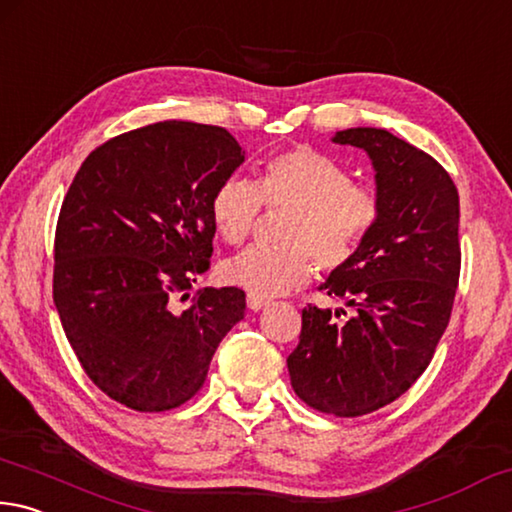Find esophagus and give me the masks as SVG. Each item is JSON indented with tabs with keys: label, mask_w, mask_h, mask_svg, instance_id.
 <instances>
[{
	"label": "esophagus",
	"mask_w": 512,
	"mask_h": 512,
	"mask_svg": "<svg viewBox=\"0 0 512 512\" xmlns=\"http://www.w3.org/2000/svg\"><path fill=\"white\" fill-rule=\"evenodd\" d=\"M267 299H263V297H254V294H249L247 297V308L251 310V312H258V310H263L265 306H267Z\"/></svg>",
	"instance_id": "obj_1"
}]
</instances>
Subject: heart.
<instances>
[{
	"label": "heart",
	"instance_id": "obj_1",
	"mask_svg": "<svg viewBox=\"0 0 512 512\" xmlns=\"http://www.w3.org/2000/svg\"><path fill=\"white\" fill-rule=\"evenodd\" d=\"M263 202L290 209L279 247H249L220 267L222 281L254 297L272 299L299 288L324 267L344 265L378 222L380 204L369 188L353 184L335 159L312 148H292L270 157L258 186L229 177L211 197V222L224 242L238 245L254 229Z\"/></svg>",
	"mask_w": 512,
	"mask_h": 512
}]
</instances>
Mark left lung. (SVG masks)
<instances>
[{
  "label": "left lung",
  "instance_id": "1",
  "mask_svg": "<svg viewBox=\"0 0 512 512\" xmlns=\"http://www.w3.org/2000/svg\"><path fill=\"white\" fill-rule=\"evenodd\" d=\"M333 143L369 155L380 215L319 285L355 312L303 308L288 371L310 407L355 418L400 398L432 362L459 285V193L434 157L384 128L339 130Z\"/></svg>",
  "mask_w": 512,
  "mask_h": 512
}]
</instances>
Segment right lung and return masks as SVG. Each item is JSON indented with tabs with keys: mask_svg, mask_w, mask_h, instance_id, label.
Listing matches in <instances>:
<instances>
[{
	"mask_svg": "<svg viewBox=\"0 0 512 512\" xmlns=\"http://www.w3.org/2000/svg\"><path fill=\"white\" fill-rule=\"evenodd\" d=\"M245 150L218 125L161 121L89 155L56 227L53 303L98 389L137 411H168L206 380L222 337L245 317V292L204 288L211 197Z\"/></svg>",
	"mask_w": 512,
	"mask_h": 512,
	"instance_id": "add662e5",
	"label": "right lung"
}]
</instances>
